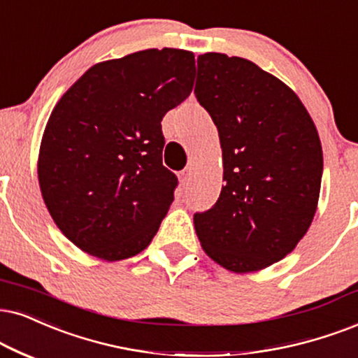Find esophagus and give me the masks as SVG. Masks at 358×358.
Masks as SVG:
<instances>
[{
	"instance_id": "34e87169",
	"label": "esophagus",
	"mask_w": 358,
	"mask_h": 358,
	"mask_svg": "<svg viewBox=\"0 0 358 358\" xmlns=\"http://www.w3.org/2000/svg\"><path fill=\"white\" fill-rule=\"evenodd\" d=\"M192 175H193L192 169H189V166H187V169L182 170V171H180V173H178L180 183H182V185H188L189 180H192Z\"/></svg>"
}]
</instances>
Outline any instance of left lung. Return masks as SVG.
Instances as JSON below:
<instances>
[{"instance_id": "obj_1", "label": "left lung", "mask_w": 358, "mask_h": 358, "mask_svg": "<svg viewBox=\"0 0 358 358\" xmlns=\"http://www.w3.org/2000/svg\"><path fill=\"white\" fill-rule=\"evenodd\" d=\"M198 102L218 129L223 180L218 201L196 213L203 251L224 269L255 273L286 257L317 210L322 145L296 92L255 62L198 57Z\"/></svg>"}]
</instances>
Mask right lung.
I'll return each mask as SVG.
<instances>
[{"label": "right lung", "mask_w": 358, "mask_h": 358, "mask_svg": "<svg viewBox=\"0 0 358 358\" xmlns=\"http://www.w3.org/2000/svg\"><path fill=\"white\" fill-rule=\"evenodd\" d=\"M193 80V52L145 49L92 66L59 99L38 178L49 215L79 250L120 261L152 243L178 183L162 164V119Z\"/></svg>", "instance_id": "right-lung-1"}]
</instances>
